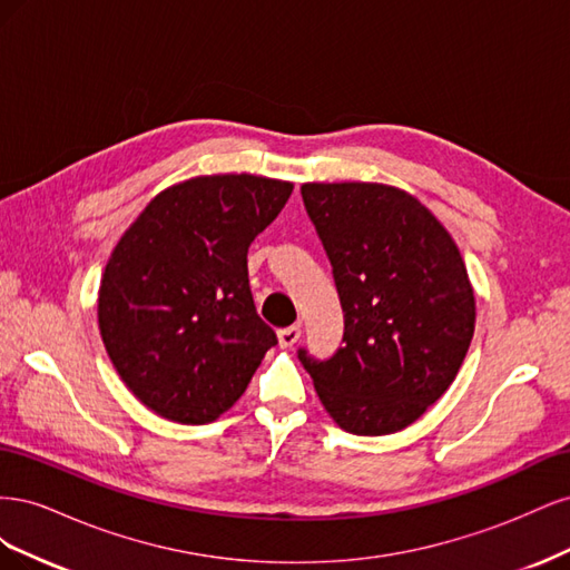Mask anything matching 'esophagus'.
<instances>
[{
	"label": "esophagus",
	"instance_id": "34e87169",
	"mask_svg": "<svg viewBox=\"0 0 570 570\" xmlns=\"http://www.w3.org/2000/svg\"><path fill=\"white\" fill-rule=\"evenodd\" d=\"M302 337V327L299 325H289L278 331V342L281 347H292V344H297V340Z\"/></svg>",
	"mask_w": 570,
	"mask_h": 570
}]
</instances>
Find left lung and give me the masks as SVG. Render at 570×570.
Segmentation results:
<instances>
[{
	"mask_svg": "<svg viewBox=\"0 0 570 570\" xmlns=\"http://www.w3.org/2000/svg\"><path fill=\"white\" fill-rule=\"evenodd\" d=\"M331 258L344 335L331 358L299 361L331 419L354 435L404 430L450 390L471 347L475 297L452 235L404 189L304 183Z\"/></svg>",
	"mask_w": 570,
	"mask_h": 570,
	"instance_id": "obj_1",
	"label": "left lung"
}]
</instances>
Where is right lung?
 I'll return each instance as SVG.
<instances>
[{
	"label": "right lung",
	"instance_id": "add662e5",
	"mask_svg": "<svg viewBox=\"0 0 570 570\" xmlns=\"http://www.w3.org/2000/svg\"><path fill=\"white\" fill-rule=\"evenodd\" d=\"M289 195L287 180L197 176L166 187L118 239L99 285V333L154 413L216 421L278 344L256 314L247 249Z\"/></svg>",
	"mask_w": 570,
	"mask_h": 570
}]
</instances>
